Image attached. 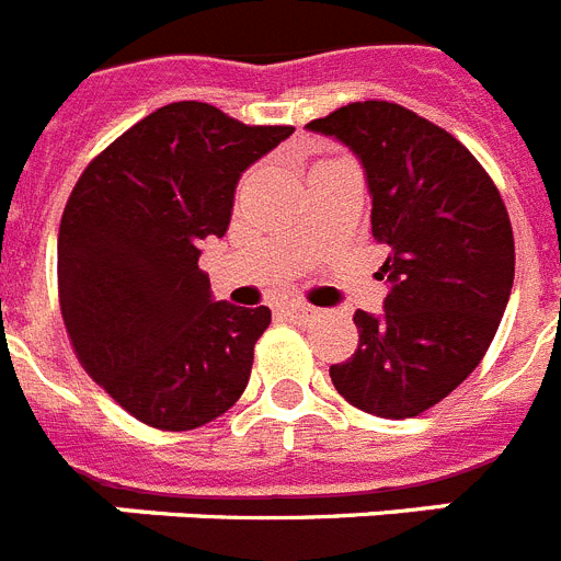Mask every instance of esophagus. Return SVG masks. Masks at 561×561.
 <instances>
[{"instance_id": "1", "label": "esophagus", "mask_w": 561, "mask_h": 561, "mask_svg": "<svg viewBox=\"0 0 561 561\" xmlns=\"http://www.w3.org/2000/svg\"><path fill=\"white\" fill-rule=\"evenodd\" d=\"M277 312L284 314L286 320H309L314 314V309L309 304H284Z\"/></svg>"}]
</instances>
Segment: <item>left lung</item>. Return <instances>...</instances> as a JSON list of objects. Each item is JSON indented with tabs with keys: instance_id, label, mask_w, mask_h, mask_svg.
Returning <instances> with one entry per match:
<instances>
[{
	"instance_id": "left-lung-1",
	"label": "left lung",
	"mask_w": 561,
	"mask_h": 561,
	"mask_svg": "<svg viewBox=\"0 0 561 561\" xmlns=\"http://www.w3.org/2000/svg\"><path fill=\"white\" fill-rule=\"evenodd\" d=\"M366 170L371 234L389 247L382 314L354 312L357 352L329 368L337 394L386 420L417 417L485 357L514 286L500 190L443 127L391 102H352L306 124Z\"/></svg>"
}]
</instances>
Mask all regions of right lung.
Here are the masks:
<instances>
[{"label": "right lung", "mask_w": 561, "mask_h": 561, "mask_svg": "<svg viewBox=\"0 0 561 561\" xmlns=\"http://www.w3.org/2000/svg\"><path fill=\"white\" fill-rule=\"evenodd\" d=\"M291 133L204 102L167 104L99 152L67 198V337L84 371L152 428L213 423L247 389L272 312L213 300L201 241L224 238L241 172Z\"/></svg>", "instance_id": "add662e5"}]
</instances>
